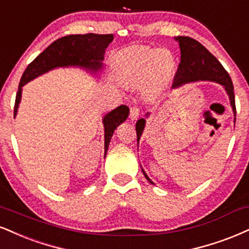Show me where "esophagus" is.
<instances>
[{
	"label": "esophagus",
	"instance_id": "esophagus-1",
	"mask_svg": "<svg viewBox=\"0 0 249 249\" xmlns=\"http://www.w3.org/2000/svg\"><path fill=\"white\" fill-rule=\"evenodd\" d=\"M139 116V109L137 107H132L130 109V119L131 121H134V119L138 118Z\"/></svg>",
	"mask_w": 249,
	"mask_h": 249
}]
</instances>
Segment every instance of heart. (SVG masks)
Wrapping results in <instances>:
<instances>
[{
  "label": "heart",
  "instance_id": "heart-1",
  "mask_svg": "<svg viewBox=\"0 0 249 249\" xmlns=\"http://www.w3.org/2000/svg\"><path fill=\"white\" fill-rule=\"evenodd\" d=\"M175 61L166 50L136 49L124 59V68L128 80L147 76L152 71L158 77H168L173 73Z\"/></svg>",
  "mask_w": 249,
  "mask_h": 249
}]
</instances>
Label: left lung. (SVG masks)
Wrapping results in <instances>:
<instances>
[{"label": "left lung", "mask_w": 249, "mask_h": 249, "mask_svg": "<svg viewBox=\"0 0 249 249\" xmlns=\"http://www.w3.org/2000/svg\"><path fill=\"white\" fill-rule=\"evenodd\" d=\"M175 40L179 44L181 50V61H179L178 71L174 77L173 88H179L185 83L197 82V81H211V82L219 83L224 87L226 94L229 95L231 107L235 117V101H234V88H233L232 80L229 73L223 67V65L218 61L213 54H211L208 50L195 39L190 37L179 36ZM149 116V112H146V117ZM235 123V118H234ZM146 125V118H140L136 123L137 142L139 145L140 137L143 132ZM142 167V166H140ZM142 170L145 178L151 184L154 182L148 178L145 170Z\"/></svg>", "instance_id": "obj_1"}]
</instances>
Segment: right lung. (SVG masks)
<instances>
[{"label": "right lung", "instance_id": "add662e5", "mask_svg": "<svg viewBox=\"0 0 249 249\" xmlns=\"http://www.w3.org/2000/svg\"><path fill=\"white\" fill-rule=\"evenodd\" d=\"M112 40V35L87 34L70 35L53 41L24 71L15 101L14 117H16L18 111L23 86L59 67H79L96 75L103 71L104 65L102 61L104 53ZM128 112L130 109L126 106H119L103 117L104 155H107L113 132L118 125L126 121Z\"/></svg>", "mask_w": 249, "mask_h": 249}]
</instances>
